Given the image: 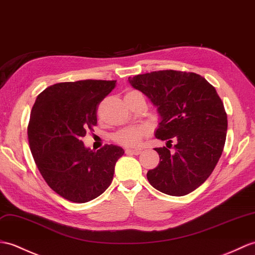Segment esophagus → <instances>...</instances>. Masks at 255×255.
<instances>
[{"mask_svg": "<svg viewBox=\"0 0 255 255\" xmlns=\"http://www.w3.org/2000/svg\"><path fill=\"white\" fill-rule=\"evenodd\" d=\"M125 152L127 154H134V155H139L140 153L142 152L141 149H126Z\"/></svg>", "mask_w": 255, "mask_h": 255, "instance_id": "obj_1", "label": "esophagus"}]
</instances>
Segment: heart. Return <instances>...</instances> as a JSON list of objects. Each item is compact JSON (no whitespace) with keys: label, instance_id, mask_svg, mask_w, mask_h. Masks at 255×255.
<instances>
[{"label":"heart","instance_id":"b5f03b06","mask_svg":"<svg viewBox=\"0 0 255 255\" xmlns=\"http://www.w3.org/2000/svg\"><path fill=\"white\" fill-rule=\"evenodd\" d=\"M147 131L149 130L145 126H128L117 130L112 138L116 143L123 146H135L139 144V142L147 133Z\"/></svg>","mask_w":255,"mask_h":255}]
</instances>
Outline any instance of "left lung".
I'll use <instances>...</instances> for the list:
<instances>
[{
  "label": "left lung",
  "mask_w": 255,
  "mask_h": 255,
  "mask_svg": "<svg viewBox=\"0 0 255 255\" xmlns=\"http://www.w3.org/2000/svg\"><path fill=\"white\" fill-rule=\"evenodd\" d=\"M128 80L157 108L161 123L155 137L176 141L174 153L165 146L154 149L159 163L147 171V180L174 197L192 192L214 170L226 141L227 114L215 88L202 76L179 70H158Z\"/></svg>",
  "instance_id": "obj_1"
}]
</instances>
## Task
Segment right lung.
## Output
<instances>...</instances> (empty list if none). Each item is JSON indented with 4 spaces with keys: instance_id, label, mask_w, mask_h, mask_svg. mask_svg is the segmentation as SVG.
I'll return each instance as SVG.
<instances>
[{
    "instance_id": "obj_1",
    "label": "right lung",
    "mask_w": 255,
    "mask_h": 255,
    "mask_svg": "<svg viewBox=\"0 0 255 255\" xmlns=\"http://www.w3.org/2000/svg\"><path fill=\"white\" fill-rule=\"evenodd\" d=\"M116 80H79L47 87L37 97L28 125L35 165L47 185L61 197L86 203L111 185L123 147L105 144L87 149L82 138L97 125L98 106Z\"/></svg>"
}]
</instances>
